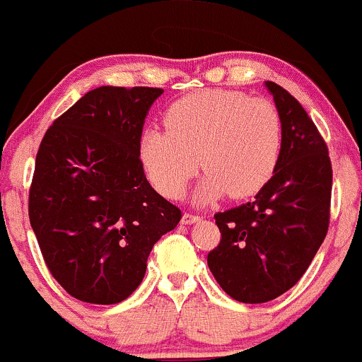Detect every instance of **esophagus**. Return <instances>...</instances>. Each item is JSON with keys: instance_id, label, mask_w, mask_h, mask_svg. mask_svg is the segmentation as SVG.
<instances>
[{"instance_id": "34e87169", "label": "esophagus", "mask_w": 362, "mask_h": 362, "mask_svg": "<svg viewBox=\"0 0 362 362\" xmlns=\"http://www.w3.org/2000/svg\"><path fill=\"white\" fill-rule=\"evenodd\" d=\"M197 221H200L199 214H193V212H185V214H182V219H181L182 225H192V223H197Z\"/></svg>"}]
</instances>
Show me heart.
Returning a JSON list of instances; mask_svg holds the SVG:
<instances>
[{"label": "heart", "mask_w": 362, "mask_h": 362, "mask_svg": "<svg viewBox=\"0 0 362 362\" xmlns=\"http://www.w3.org/2000/svg\"><path fill=\"white\" fill-rule=\"evenodd\" d=\"M165 129H146L139 158L148 180L162 195L177 199L200 165L206 180L199 200L228 193L232 199L256 195L277 169L284 141L279 107L267 98L209 88L169 106Z\"/></svg>", "instance_id": "b5f03b06"}]
</instances>
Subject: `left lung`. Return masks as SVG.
<instances>
[{
	"label": "left lung",
	"mask_w": 362,
	"mask_h": 362,
	"mask_svg": "<svg viewBox=\"0 0 362 362\" xmlns=\"http://www.w3.org/2000/svg\"><path fill=\"white\" fill-rule=\"evenodd\" d=\"M284 125L281 158L252 202L214 214L221 240L207 264L223 291L264 303L293 288L329 226L333 169L326 141L286 88L267 81Z\"/></svg>",
	"instance_id": "left-lung-1"
}]
</instances>
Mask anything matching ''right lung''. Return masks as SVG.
Listing matches in <instances>:
<instances>
[{
	"label": "right lung",
	"instance_id": "obj_1",
	"mask_svg": "<svg viewBox=\"0 0 362 362\" xmlns=\"http://www.w3.org/2000/svg\"><path fill=\"white\" fill-rule=\"evenodd\" d=\"M162 88L99 87L45 132L29 221L48 270L80 301L120 303L181 209L151 188L139 158L144 118Z\"/></svg>",
	"mask_w": 362,
	"mask_h": 362
}]
</instances>
